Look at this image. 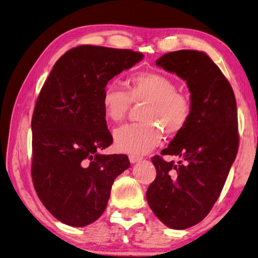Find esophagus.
Returning <instances> with one entry per match:
<instances>
[{
  "mask_svg": "<svg viewBox=\"0 0 258 258\" xmlns=\"http://www.w3.org/2000/svg\"><path fill=\"white\" fill-rule=\"evenodd\" d=\"M128 159H130V161H131V163H135V162H138V161H140L141 160V157H139V156H134V154H130L128 156Z\"/></svg>",
  "mask_w": 258,
  "mask_h": 258,
  "instance_id": "esophagus-1",
  "label": "esophagus"
}]
</instances>
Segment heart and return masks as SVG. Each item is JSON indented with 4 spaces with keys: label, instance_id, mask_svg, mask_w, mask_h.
Listing matches in <instances>:
<instances>
[{
    "label": "heart",
    "instance_id": "obj_1",
    "mask_svg": "<svg viewBox=\"0 0 258 258\" xmlns=\"http://www.w3.org/2000/svg\"><path fill=\"white\" fill-rule=\"evenodd\" d=\"M132 104H145L140 119L142 123L117 128L114 143L117 151L145 154L160 143L162 130L175 135L185 127L190 116L189 99L176 91L170 78L157 72H138L127 80V92L108 84L102 92L101 107L105 118L119 123Z\"/></svg>",
    "mask_w": 258,
    "mask_h": 258
}]
</instances>
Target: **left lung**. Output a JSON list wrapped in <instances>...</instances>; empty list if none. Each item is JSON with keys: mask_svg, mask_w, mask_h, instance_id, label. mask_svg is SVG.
I'll return each mask as SVG.
<instances>
[{"mask_svg": "<svg viewBox=\"0 0 258 258\" xmlns=\"http://www.w3.org/2000/svg\"><path fill=\"white\" fill-rule=\"evenodd\" d=\"M156 65L185 80L190 92L189 119L161 151L181 160L175 165L154 156L157 176L147 190L157 218L180 230L202 221L221 193L239 144L237 104L230 83L204 51H171Z\"/></svg>", "mask_w": 258, "mask_h": 258, "instance_id": "1", "label": "left lung"}]
</instances>
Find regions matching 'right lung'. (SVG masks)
<instances>
[{
	"instance_id": "add662e5",
	"label": "right lung",
	"mask_w": 258,
	"mask_h": 258,
	"mask_svg": "<svg viewBox=\"0 0 258 258\" xmlns=\"http://www.w3.org/2000/svg\"><path fill=\"white\" fill-rule=\"evenodd\" d=\"M143 58L131 49L81 45L60 56L41 88L31 119V177L51 215L86 227L104 213L126 154H100L113 143L101 107L109 80Z\"/></svg>"
}]
</instances>
